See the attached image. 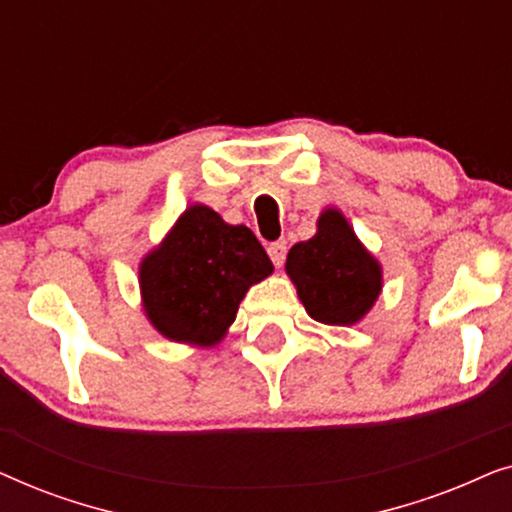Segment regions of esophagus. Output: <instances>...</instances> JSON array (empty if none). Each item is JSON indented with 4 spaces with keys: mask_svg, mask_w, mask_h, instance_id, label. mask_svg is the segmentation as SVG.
Listing matches in <instances>:
<instances>
[{
    "mask_svg": "<svg viewBox=\"0 0 512 512\" xmlns=\"http://www.w3.org/2000/svg\"><path fill=\"white\" fill-rule=\"evenodd\" d=\"M268 256H270V261L277 265V268H282V263L286 261V242L284 240L272 242L268 247Z\"/></svg>",
    "mask_w": 512,
    "mask_h": 512,
    "instance_id": "esophagus-1",
    "label": "esophagus"
}]
</instances>
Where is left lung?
<instances>
[{
  "label": "left lung",
  "instance_id": "obj_1",
  "mask_svg": "<svg viewBox=\"0 0 512 512\" xmlns=\"http://www.w3.org/2000/svg\"><path fill=\"white\" fill-rule=\"evenodd\" d=\"M286 275L296 284L307 314L328 326L361 321L382 291V265L333 207L321 212L317 235L293 244Z\"/></svg>",
  "mask_w": 512,
  "mask_h": 512
}]
</instances>
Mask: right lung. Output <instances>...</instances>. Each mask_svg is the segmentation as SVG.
<instances>
[{
    "mask_svg": "<svg viewBox=\"0 0 512 512\" xmlns=\"http://www.w3.org/2000/svg\"><path fill=\"white\" fill-rule=\"evenodd\" d=\"M272 263L247 226H230L214 209L188 207L139 265L144 312L167 340L212 347L235 321L251 284Z\"/></svg>",
    "mask_w": 512,
    "mask_h": 512,
    "instance_id": "1",
    "label": "right lung"
}]
</instances>
